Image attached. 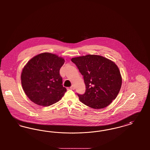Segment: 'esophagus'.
I'll return each instance as SVG.
<instances>
[{"mask_svg":"<svg viewBox=\"0 0 150 150\" xmlns=\"http://www.w3.org/2000/svg\"><path fill=\"white\" fill-rule=\"evenodd\" d=\"M70 89H71V90H74L75 89V86H74V85H72L71 86H70Z\"/></svg>","mask_w":150,"mask_h":150,"instance_id":"1","label":"esophagus"}]
</instances>
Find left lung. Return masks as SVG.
I'll return each mask as SVG.
<instances>
[{
	"mask_svg": "<svg viewBox=\"0 0 150 150\" xmlns=\"http://www.w3.org/2000/svg\"><path fill=\"white\" fill-rule=\"evenodd\" d=\"M83 76L86 92L78 94L79 100L94 109L103 108L114 100L121 88L120 72L112 61L98 55L72 58Z\"/></svg>",
	"mask_w": 150,
	"mask_h": 150,
	"instance_id": "left-lung-1",
	"label": "left lung"
}]
</instances>
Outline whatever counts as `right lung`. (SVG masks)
I'll list each match as a JSON object with an SVG mask.
<instances>
[{
  "mask_svg": "<svg viewBox=\"0 0 150 150\" xmlns=\"http://www.w3.org/2000/svg\"><path fill=\"white\" fill-rule=\"evenodd\" d=\"M64 59L54 54L43 53L31 58L21 76L23 89L36 105L49 106L59 101L66 89L62 86L59 70Z\"/></svg>",
  "mask_w": 150,
  "mask_h": 150,
  "instance_id": "obj_1",
  "label": "right lung"
}]
</instances>
